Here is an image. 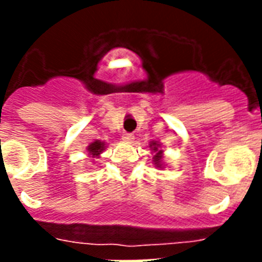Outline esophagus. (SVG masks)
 Listing matches in <instances>:
<instances>
[{"label":"esophagus","instance_id":"1","mask_svg":"<svg viewBox=\"0 0 262 262\" xmlns=\"http://www.w3.org/2000/svg\"><path fill=\"white\" fill-rule=\"evenodd\" d=\"M133 139H135L133 133H125V135L122 136V140L123 141H126V143H132V141H133Z\"/></svg>","mask_w":262,"mask_h":262}]
</instances>
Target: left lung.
I'll use <instances>...</instances> for the list:
<instances>
[{
	"mask_svg": "<svg viewBox=\"0 0 262 262\" xmlns=\"http://www.w3.org/2000/svg\"><path fill=\"white\" fill-rule=\"evenodd\" d=\"M151 148L154 149V152H156V155L154 156V162L158 167H162V154H163V151L159 149V144L155 143V141L151 143Z\"/></svg>",
	"mask_w": 262,
	"mask_h": 262,
	"instance_id": "left-lung-1",
	"label": "left lung"
}]
</instances>
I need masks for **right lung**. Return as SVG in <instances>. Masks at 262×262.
<instances>
[{
  "label": "right lung",
  "instance_id": "1",
  "mask_svg": "<svg viewBox=\"0 0 262 262\" xmlns=\"http://www.w3.org/2000/svg\"><path fill=\"white\" fill-rule=\"evenodd\" d=\"M87 149L88 152H90V155H92V158H94V156H99L100 155V152L104 149V143L96 140V141H94V143H91L90 145H88Z\"/></svg>",
  "mask_w": 262,
  "mask_h": 262
}]
</instances>
